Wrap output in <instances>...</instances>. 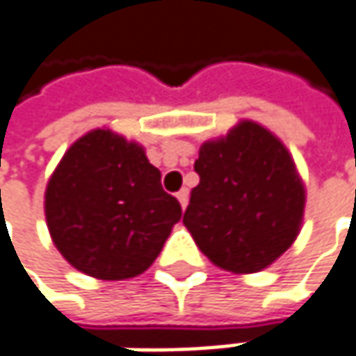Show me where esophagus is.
Returning a JSON list of instances; mask_svg holds the SVG:
<instances>
[{"instance_id":"esophagus-1","label":"esophagus","mask_w":356,"mask_h":356,"mask_svg":"<svg viewBox=\"0 0 356 356\" xmlns=\"http://www.w3.org/2000/svg\"><path fill=\"white\" fill-rule=\"evenodd\" d=\"M177 199H179V203H181V207L185 209L187 207V203H189V191L187 189H181L177 193Z\"/></svg>"}]
</instances>
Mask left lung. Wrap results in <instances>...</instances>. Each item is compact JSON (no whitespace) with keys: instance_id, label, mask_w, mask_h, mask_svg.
<instances>
[{"instance_id":"left-lung-1","label":"left lung","mask_w":356,"mask_h":356,"mask_svg":"<svg viewBox=\"0 0 356 356\" xmlns=\"http://www.w3.org/2000/svg\"><path fill=\"white\" fill-rule=\"evenodd\" d=\"M195 171L183 223L221 270L261 272L298 238L306 187L286 145L260 122L245 118L205 140Z\"/></svg>"}]
</instances>
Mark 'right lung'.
<instances>
[{
	"label": "right lung",
	"instance_id": "add662e5",
	"mask_svg": "<svg viewBox=\"0 0 356 356\" xmlns=\"http://www.w3.org/2000/svg\"><path fill=\"white\" fill-rule=\"evenodd\" d=\"M44 211L64 260L98 280L143 274L181 220L145 149L111 129L70 145L48 179Z\"/></svg>",
	"mask_w": 356,
	"mask_h": 356
}]
</instances>
